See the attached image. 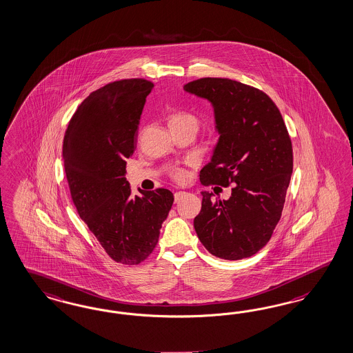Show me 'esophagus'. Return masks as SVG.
Instances as JSON below:
<instances>
[{"label": "esophagus", "instance_id": "34e87169", "mask_svg": "<svg viewBox=\"0 0 353 353\" xmlns=\"http://www.w3.org/2000/svg\"><path fill=\"white\" fill-rule=\"evenodd\" d=\"M186 194L185 192H177V193H174V202H179V201H181L183 198V195Z\"/></svg>", "mask_w": 353, "mask_h": 353}]
</instances>
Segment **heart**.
I'll return each instance as SVG.
<instances>
[{"mask_svg": "<svg viewBox=\"0 0 353 353\" xmlns=\"http://www.w3.org/2000/svg\"><path fill=\"white\" fill-rule=\"evenodd\" d=\"M168 122H170V126H179V125H193L196 128L198 125V120L196 117L193 116L192 113H188V112H173L168 116ZM176 179H183V172H176L174 173Z\"/></svg>", "mask_w": 353, "mask_h": 353, "instance_id": "1", "label": "heart"}]
</instances>
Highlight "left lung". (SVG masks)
<instances>
[{"instance_id":"8db88e82","label":"left lung","mask_w":353,"mask_h":353,"mask_svg":"<svg viewBox=\"0 0 353 353\" xmlns=\"http://www.w3.org/2000/svg\"><path fill=\"white\" fill-rule=\"evenodd\" d=\"M183 91L206 99L219 134L201 183L232 188L214 201L202 192L198 239L212 256L237 261L261 250L279 223L293 170L292 143L278 107L261 90L227 78H202Z\"/></svg>"}]
</instances>
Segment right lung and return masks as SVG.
Listing matches in <instances>:
<instances>
[{"label":"right lung","instance_id":"right-lung-1","mask_svg":"<svg viewBox=\"0 0 353 353\" xmlns=\"http://www.w3.org/2000/svg\"><path fill=\"white\" fill-rule=\"evenodd\" d=\"M152 88L146 79L99 88L75 110L63 137V167L77 211L108 256L125 265L152 253L173 205L168 189H138L141 195H134L125 177Z\"/></svg>","mask_w":353,"mask_h":353}]
</instances>
